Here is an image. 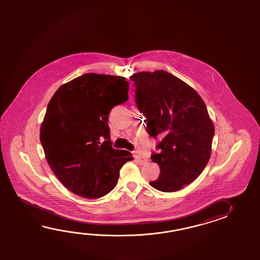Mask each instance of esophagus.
Wrapping results in <instances>:
<instances>
[{
    "instance_id": "34e87169",
    "label": "esophagus",
    "mask_w": 260,
    "mask_h": 260,
    "mask_svg": "<svg viewBox=\"0 0 260 260\" xmlns=\"http://www.w3.org/2000/svg\"><path fill=\"white\" fill-rule=\"evenodd\" d=\"M134 157H135V159H136V160L138 161L139 165H145V164L147 162V160H147V158H145L142 155L139 154L138 151H135Z\"/></svg>"
}]
</instances>
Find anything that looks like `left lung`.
Instances as JSON below:
<instances>
[{
    "label": "left lung",
    "instance_id": "1",
    "mask_svg": "<svg viewBox=\"0 0 260 260\" xmlns=\"http://www.w3.org/2000/svg\"><path fill=\"white\" fill-rule=\"evenodd\" d=\"M136 103L147 121V132L160 138L158 152L150 156L160 176L149 182L173 192L194 181L210 159L215 127L198 93L166 71L138 72L130 76Z\"/></svg>",
    "mask_w": 260,
    "mask_h": 260
}]
</instances>
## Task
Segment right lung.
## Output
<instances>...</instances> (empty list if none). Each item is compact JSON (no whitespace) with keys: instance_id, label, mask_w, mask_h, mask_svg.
Returning <instances> with one entry per match:
<instances>
[{"instance_id":"obj_1","label":"right lung","mask_w":260,"mask_h":260,"mask_svg":"<svg viewBox=\"0 0 260 260\" xmlns=\"http://www.w3.org/2000/svg\"><path fill=\"white\" fill-rule=\"evenodd\" d=\"M122 76L86 73L61 85L48 103L40 140L60 182L73 193L96 199L118 182L122 166L134 158L111 147L109 114L128 100Z\"/></svg>"}]
</instances>
